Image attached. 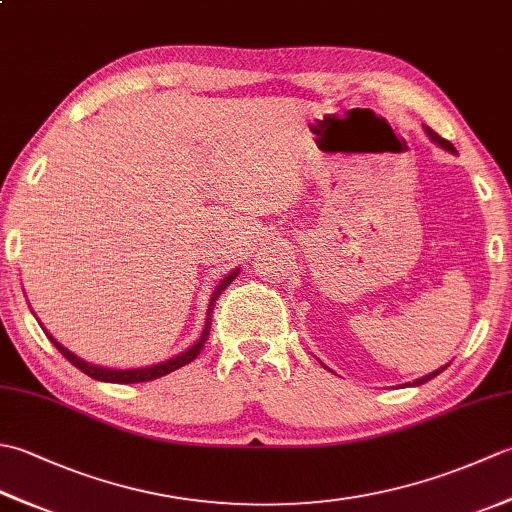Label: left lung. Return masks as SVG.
Wrapping results in <instances>:
<instances>
[{
	"mask_svg": "<svg viewBox=\"0 0 512 512\" xmlns=\"http://www.w3.org/2000/svg\"><path fill=\"white\" fill-rule=\"evenodd\" d=\"M424 132H427L429 134V138L433 140V143H438L442 149H447V151H455V147L449 143V140H444L442 136H438L436 132H433V129H429V127H424ZM442 369H447V365H444V367H440V369H436V372H431V374H427V376H422V378H418V380H413V383H409L411 387L413 385H422V383H427V380H431V378H436L440 372H442Z\"/></svg>",
	"mask_w": 512,
	"mask_h": 512,
	"instance_id": "8db88e82",
	"label": "left lung"
}]
</instances>
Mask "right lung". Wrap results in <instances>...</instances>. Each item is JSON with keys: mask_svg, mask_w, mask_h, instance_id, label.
Segmentation results:
<instances>
[{"mask_svg": "<svg viewBox=\"0 0 512 512\" xmlns=\"http://www.w3.org/2000/svg\"><path fill=\"white\" fill-rule=\"evenodd\" d=\"M239 275V268H235L231 275H226L220 284H217V288L213 290V295H211V301H209V312H206V323H204V330H202V336L198 341H195L189 350H184L182 354H178V356H173V358H169V361H165V363H158V365H151V367H140V369H107V367H101V365H92V363H85L83 358H79V356H74L70 350H65V347L61 345V343H57L52 339V336L46 332V336L48 339L52 341V345L57 347V350L68 358V361L76 367V369H81L83 374H88L90 378H94V380H103V383H147V380H156V378H160V376H167V374H171V372H176V369H180V367H184V365H189L193 358H198V354H200V350L204 347V343H206V339H209V332H211V312H213V306H215V301H217V297L222 295V290H226V286L231 284V281L235 279Z\"/></svg>", "mask_w": 512, "mask_h": 512, "instance_id": "obj_1", "label": "right lung"}]
</instances>
